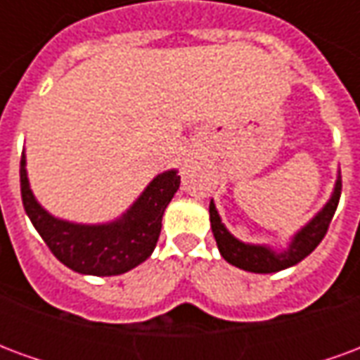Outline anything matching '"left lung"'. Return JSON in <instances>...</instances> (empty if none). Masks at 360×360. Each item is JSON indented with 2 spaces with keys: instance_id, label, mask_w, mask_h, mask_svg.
<instances>
[{
  "instance_id": "1",
  "label": "left lung",
  "mask_w": 360,
  "mask_h": 360,
  "mask_svg": "<svg viewBox=\"0 0 360 360\" xmlns=\"http://www.w3.org/2000/svg\"><path fill=\"white\" fill-rule=\"evenodd\" d=\"M340 196L341 173L338 172V179H335V185H333L330 200L324 204V208L318 212L309 224H304L291 237L287 249L279 250V252L271 249L270 245H255V243L239 241L221 224V218H219L218 210H216V204L212 200L210 226L214 239L218 243L219 255L226 258L229 264L237 266V268H241L245 271H252V274H276V271L299 264L302 258L309 257L310 252L320 245V241L324 239L326 231L330 227V221H332L333 214H335V208H338V202H340Z\"/></svg>"
}]
</instances>
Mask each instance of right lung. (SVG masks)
<instances>
[{
	"instance_id": "add662e5",
	"label": "right lung",
	"mask_w": 360,
	"mask_h": 360,
	"mask_svg": "<svg viewBox=\"0 0 360 360\" xmlns=\"http://www.w3.org/2000/svg\"><path fill=\"white\" fill-rule=\"evenodd\" d=\"M177 169L150 181L129 210L108 224H75L51 216L36 200L20 158V195L27 216L59 262L84 276H119L142 264L156 249L162 216L179 188Z\"/></svg>"
}]
</instances>
